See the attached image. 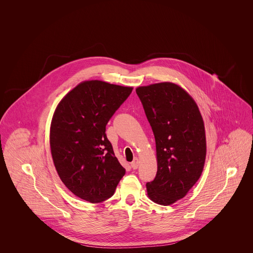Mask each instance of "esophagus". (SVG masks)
I'll use <instances>...</instances> for the list:
<instances>
[{
  "mask_svg": "<svg viewBox=\"0 0 253 253\" xmlns=\"http://www.w3.org/2000/svg\"><path fill=\"white\" fill-rule=\"evenodd\" d=\"M138 166H139V160H138V158H134L133 160H132V163H131V167H132L133 169H136L138 168Z\"/></svg>",
  "mask_w": 253,
  "mask_h": 253,
  "instance_id": "34e87169",
  "label": "esophagus"
}]
</instances>
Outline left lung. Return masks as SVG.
Returning <instances> with one entry per match:
<instances>
[{
    "label": "left lung",
    "instance_id": "1",
    "mask_svg": "<svg viewBox=\"0 0 253 253\" xmlns=\"http://www.w3.org/2000/svg\"><path fill=\"white\" fill-rule=\"evenodd\" d=\"M156 138L157 171L146 184L149 197L168 206L199 179L206 158L204 122L195 101L180 86L161 83L136 88Z\"/></svg>",
    "mask_w": 253,
    "mask_h": 253
}]
</instances>
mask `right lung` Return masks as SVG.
Listing matches in <instances>:
<instances>
[{
	"label": "right lung",
	"mask_w": 253,
	"mask_h": 253,
	"mask_svg": "<svg viewBox=\"0 0 253 253\" xmlns=\"http://www.w3.org/2000/svg\"><path fill=\"white\" fill-rule=\"evenodd\" d=\"M132 87L88 81L76 86L56 109L50 127L54 165L76 196L100 203L113 196L125 174L105 133Z\"/></svg>",
	"instance_id": "add662e5"
}]
</instances>
